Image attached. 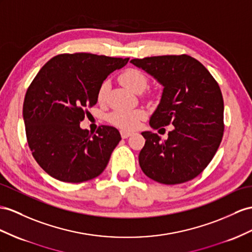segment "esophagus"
I'll use <instances>...</instances> for the list:
<instances>
[{"label":"esophagus","instance_id":"1","mask_svg":"<svg viewBox=\"0 0 252 252\" xmlns=\"http://www.w3.org/2000/svg\"><path fill=\"white\" fill-rule=\"evenodd\" d=\"M120 135H121V137H122V138H127L128 136H131V135H132V132H130V131H126V130H121V131H120Z\"/></svg>","mask_w":252,"mask_h":252}]
</instances>
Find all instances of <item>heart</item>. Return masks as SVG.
<instances>
[{
    "label": "heart",
    "mask_w": 252,
    "mask_h": 252,
    "mask_svg": "<svg viewBox=\"0 0 252 252\" xmlns=\"http://www.w3.org/2000/svg\"><path fill=\"white\" fill-rule=\"evenodd\" d=\"M120 82L124 85L132 90L133 93L139 94L144 92L148 85V79L143 71L136 68H128L125 70L119 76ZM109 84L108 82H103L96 93V99L100 103L106 100L108 94ZM146 117V113L143 109H116L108 115L107 120L109 124L118 126L122 130H134L138 127L141 120Z\"/></svg>",
    "instance_id": "obj_1"
}]
</instances>
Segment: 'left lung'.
Wrapping results in <instances>:
<instances>
[{"label":"left lung","mask_w":252,"mask_h":252,"mask_svg":"<svg viewBox=\"0 0 252 252\" xmlns=\"http://www.w3.org/2000/svg\"><path fill=\"white\" fill-rule=\"evenodd\" d=\"M131 63L164 86L150 126H175L165 141L157 133H141L146 143L138 157L140 168L158 183L188 182L210 164L223 136V99L218 83L201 63L186 54Z\"/></svg>","instance_id":"left-lung-1"}]
</instances>
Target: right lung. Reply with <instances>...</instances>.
<instances>
[{"instance_id": "1", "label": "right lung", "mask_w": 252, "mask_h": 252, "mask_svg": "<svg viewBox=\"0 0 252 252\" xmlns=\"http://www.w3.org/2000/svg\"><path fill=\"white\" fill-rule=\"evenodd\" d=\"M128 59L92 53L54 56L39 70L23 102L30 149L48 175L81 183L100 176L121 136L116 127L101 126L95 134L82 130L81 121L98 99L109 73Z\"/></svg>"}]
</instances>
